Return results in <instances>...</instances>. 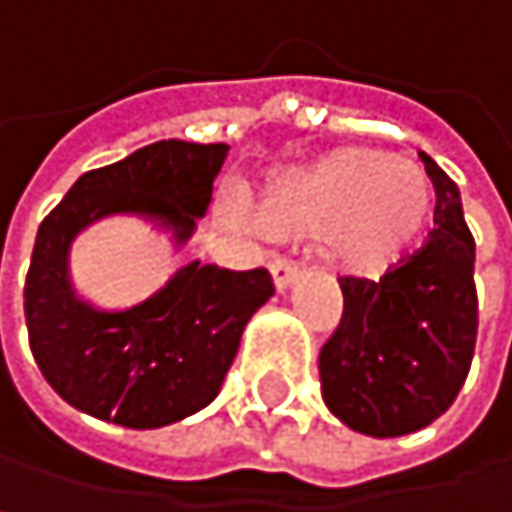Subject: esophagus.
I'll return each instance as SVG.
<instances>
[{"label": "esophagus", "instance_id": "1", "mask_svg": "<svg viewBox=\"0 0 512 512\" xmlns=\"http://www.w3.org/2000/svg\"><path fill=\"white\" fill-rule=\"evenodd\" d=\"M271 274H274V286L283 292L286 286H292V283L298 280L301 268H298V262H295V259L280 256V259H274V262H271Z\"/></svg>", "mask_w": 512, "mask_h": 512}]
</instances>
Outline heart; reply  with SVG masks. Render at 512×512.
Listing matches in <instances>:
<instances>
[{"label": "heart", "mask_w": 512, "mask_h": 512, "mask_svg": "<svg viewBox=\"0 0 512 512\" xmlns=\"http://www.w3.org/2000/svg\"><path fill=\"white\" fill-rule=\"evenodd\" d=\"M434 208L428 174L377 147H341L283 183L262 205L277 238L332 235L335 259L356 274H383L422 238Z\"/></svg>", "instance_id": "heart-1"}]
</instances>
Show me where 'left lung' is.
<instances>
[{
    "label": "left lung",
    "mask_w": 512,
    "mask_h": 512,
    "mask_svg": "<svg viewBox=\"0 0 512 512\" xmlns=\"http://www.w3.org/2000/svg\"><path fill=\"white\" fill-rule=\"evenodd\" d=\"M419 156L437 193L434 229L380 280H338L344 313L319 350L326 407L371 437L419 431L450 410L477 344L474 235L459 186Z\"/></svg>",
    "instance_id": "8db88e82"
}]
</instances>
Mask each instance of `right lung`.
I'll list each match as a JSON object with an SVG mask.
<instances>
[{"mask_svg":"<svg viewBox=\"0 0 512 512\" xmlns=\"http://www.w3.org/2000/svg\"><path fill=\"white\" fill-rule=\"evenodd\" d=\"M229 144L156 141L93 168L38 226L23 286L32 356L72 407L126 428H162L208 407L250 316L274 295L265 268L189 262L129 310H96L69 283V247L108 214H138L186 241L205 217Z\"/></svg>","mask_w":512,"mask_h":512,"instance_id":"1","label":"right lung"}]
</instances>
